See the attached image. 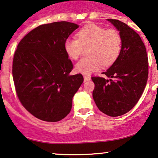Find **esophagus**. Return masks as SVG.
<instances>
[{
	"mask_svg": "<svg viewBox=\"0 0 158 158\" xmlns=\"http://www.w3.org/2000/svg\"><path fill=\"white\" fill-rule=\"evenodd\" d=\"M90 77H89V76H84V81H89L90 80Z\"/></svg>",
	"mask_w": 158,
	"mask_h": 158,
	"instance_id": "1",
	"label": "esophagus"
}]
</instances>
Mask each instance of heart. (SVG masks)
Masks as SVG:
<instances>
[{
  "mask_svg": "<svg viewBox=\"0 0 158 158\" xmlns=\"http://www.w3.org/2000/svg\"><path fill=\"white\" fill-rule=\"evenodd\" d=\"M78 39L68 38L64 42L66 55L72 60H78L84 49L89 48V56L76 65L77 72L89 75L99 71L103 65L109 67L118 59L122 49V37L116 29H106L96 25H87L77 33Z\"/></svg>",
  "mask_w": 158,
  "mask_h": 158,
  "instance_id": "heart-1",
  "label": "heart"
}]
</instances>
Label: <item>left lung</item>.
Instances as JSON below:
<instances>
[{
  "label": "left lung",
  "mask_w": 158,
  "mask_h": 158,
  "mask_svg": "<svg viewBox=\"0 0 158 158\" xmlns=\"http://www.w3.org/2000/svg\"><path fill=\"white\" fill-rule=\"evenodd\" d=\"M122 37L118 59L103 74L109 79L93 77V97L95 104L106 114L118 117L134 107L142 95L148 78V57L139 35L117 19H107Z\"/></svg>",
  "instance_id": "left-lung-1"
}]
</instances>
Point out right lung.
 Masks as SVG:
<instances>
[{
  "mask_svg": "<svg viewBox=\"0 0 158 158\" xmlns=\"http://www.w3.org/2000/svg\"><path fill=\"white\" fill-rule=\"evenodd\" d=\"M79 27L69 22L39 25L24 36L13 59L17 95L26 110L46 122H57L71 111L72 99L84 81L70 76L73 64L64 42Z\"/></svg>",
  "mask_w": 158,
  "mask_h": 158,
  "instance_id": "right-lung-1",
  "label": "right lung"
}]
</instances>
